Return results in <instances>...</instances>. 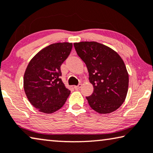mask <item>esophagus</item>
Masks as SVG:
<instances>
[{
    "label": "esophagus",
    "mask_w": 153,
    "mask_h": 153,
    "mask_svg": "<svg viewBox=\"0 0 153 153\" xmlns=\"http://www.w3.org/2000/svg\"><path fill=\"white\" fill-rule=\"evenodd\" d=\"M81 83H79L78 85H74V89L75 90H79V89H80V88H81Z\"/></svg>",
    "instance_id": "obj_1"
}]
</instances>
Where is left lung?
I'll return each instance as SVG.
<instances>
[{"instance_id":"8db88e82","label":"left lung","mask_w":153,"mask_h":153,"mask_svg":"<svg viewBox=\"0 0 153 153\" xmlns=\"http://www.w3.org/2000/svg\"><path fill=\"white\" fill-rule=\"evenodd\" d=\"M89 72L94 91L86 97L90 107L100 114L118 109L124 102L129 77L121 56L111 48L94 41L74 43Z\"/></svg>"}]
</instances>
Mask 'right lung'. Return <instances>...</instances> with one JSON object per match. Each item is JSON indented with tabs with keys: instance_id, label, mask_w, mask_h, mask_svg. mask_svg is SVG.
Wrapping results in <instances>:
<instances>
[{
	"instance_id": "obj_1",
	"label": "right lung",
	"mask_w": 153,
	"mask_h": 153,
	"mask_svg": "<svg viewBox=\"0 0 153 153\" xmlns=\"http://www.w3.org/2000/svg\"><path fill=\"white\" fill-rule=\"evenodd\" d=\"M72 48V43L66 42L51 44L29 63L24 74V90L30 103L40 112H56L69 97L70 91L61 79V65Z\"/></svg>"
}]
</instances>
